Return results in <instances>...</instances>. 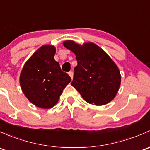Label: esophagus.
Returning <instances> with one entry per match:
<instances>
[{
    "instance_id": "34e87169",
    "label": "esophagus",
    "mask_w": 150,
    "mask_h": 150,
    "mask_svg": "<svg viewBox=\"0 0 150 150\" xmlns=\"http://www.w3.org/2000/svg\"><path fill=\"white\" fill-rule=\"evenodd\" d=\"M68 74L70 76V78L72 79V78H73V72H72V71H70V72H68Z\"/></svg>"
}]
</instances>
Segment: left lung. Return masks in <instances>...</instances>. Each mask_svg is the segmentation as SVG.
I'll return each instance as SVG.
<instances>
[{
	"label": "left lung",
	"mask_w": 150,
	"mask_h": 150,
	"mask_svg": "<svg viewBox=\"0 0 150 150\" xmlns=\"http://www.w3.org/2000/svg\"><path fill=\"white\" fill-rule=\"evenodd\" d=\"M63 45L75 54L78 62L71 85L88 103L102 105L111 101L120 86L121 75L109 56L93 43L81 46L65 41Z\"/></svg>",
	"instance_id": "8db88e82"
}]
</instances>
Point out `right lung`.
<instances>
[{"mask_svg": "<svg viewBox=\"0 0 150 150\" xmlns=\"http://www.w3.org/2000/svg\"><path fill=\"white\" fill-rule=\"evenodd\" d=\"M54 47L39 49L26 62L20 75V84L30 102L42 108L54 106L59 96L71 81L68 74L61 70L54 56Z\"/></svg>", "mask_w": 150, "mask_h": 150, "instance_id": "1", "label": "right lung"}]
</instances>
